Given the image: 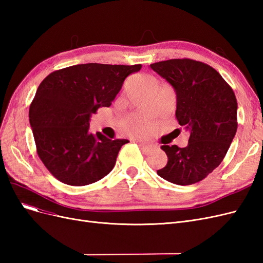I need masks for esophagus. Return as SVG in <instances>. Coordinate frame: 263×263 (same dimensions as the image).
Masks as SVG:
<instances>
[{
    "label": "esophagus",
    "mask_w": 263,
    "mask_h": 263,
    "mask_svg": "<svg viewBox=\"0 0 263 263\" xmlns=\"http://www.w3.org/2000/svg\"><path fill=\"white\" fill-rule=\"evenodd\" d=\"M138 145H139V147H140L142 153H145V154H149L150 151H153V150L155 149V146H154V145L145 144V142H140V141H139Z\"/></svg>",
    "instance_id": "1"
}]
</instances>
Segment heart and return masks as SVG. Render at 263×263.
Returning <instances> with one entry per match:
<instances>
[{"mask_svg":"<svg viewBox=\"0 0 263 263\" xmlns=\"http://www.w3.org/2000/svg\"><path fill=\"white\" fill-rule=\"evenodd\" d=\"M126 129L130 134H142L148 129V124L140 119H134L126 125Z\"/></svg>","mask_w":263,"mask_h":263,"instance_id":"b5f03b06","label":"heart"}]
</instances>
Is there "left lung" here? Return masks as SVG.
Masks as SVG:
<instances>
[{
    "label": "left lung",
    "instance_id": "obj_1",
    "mask_svg": "<svg viewBox=\"0 0 263 263\" xmlns=\"http://www.w3.org/2000/svg\"><path fill=\"white\" fill-rule=\"evenodd\" d=\"M150 67L174 87L176 117L190 132L186 147L161 146L168 163L157 173L174 184H194L217 168L235 137V93L216 70L201 61L170 59Z\"/></svg>",
    "mask_w": 263,
    "mask_h": 263
}]
</instances>
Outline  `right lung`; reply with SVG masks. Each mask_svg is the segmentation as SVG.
I'll return each mask as SVG.
<instances>
[{
    "label": "right lung",
    "mask_w": 263,
    "mask_h": 263,
    "mask_svg": "<svg viewBox=\"0 0 263 263\" xmlns=\"http://www.w3.org/2000/svg\"><path fill=\"white\" fill-rule=\"evenodd\" d=\"M141 65L85 63L55 70L39 84L29 106L37 155L52 176L82 186L113 170L127 139L92 134L90 117L112 104L125 79Z\"/></svg>",
    "instance_id": "right-lung-1"
}]
</instances>
